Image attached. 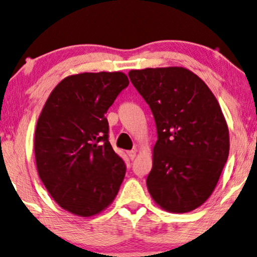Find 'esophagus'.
I'll return each mask as SVG.
<instances>
[{
    "mask_svg": "<svg viewBox=\"0 0 257 257\" xmlns=\"http://www.w3.org/2000/svg\"><path fill=\"white\" fill-rule=\"evenodd\" d=\"M136 153H138V151L136 149H133V151H129L128 152V157L132 159V160H134V159L136 158Z\"/></svg>",
    "mask_w": 257,
    "mask_h": 257,
    "instance_id": "esophagus-1",
    "label": "esophagus"
}]
</instances>
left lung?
<instances>
[{"instance_id":"left-lung-1","label":"left lung","mask_w":257,"mask_h":257,"mask_svg":"<svg viewBox=\"0 0 257 257\" xmlns=\"http://www.w3.org/2000/svg\"><path fill=\"white\" fill-rule=\"evenodd\" d=\"M128 74L157 124L149 194L168 212L196 210L215 191L229 157V128L218 100L204 80L185 67Z\"/></svg>"}]
</instances>
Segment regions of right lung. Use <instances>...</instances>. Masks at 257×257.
Wrapping results in <instances>:
<instances>
[{
  "label": "right lung",
  "instance_id": "right-lung-1",
  "mask_svg": "<svg viewBox=\"0 0 257 257\" xmlns=\"http://www.w3.org/2000/svg\"><path fill=\"white\" fill-rule=\"evenodd\" d=\"M128 84L123 72L72 74L54 87L41 110L34 135L39 177L58 205L73 215L104 211L124 179L105 113Z\"/></svg>",
  "mask_w": 257,
  "mask_h": 257
}]
</instances>
